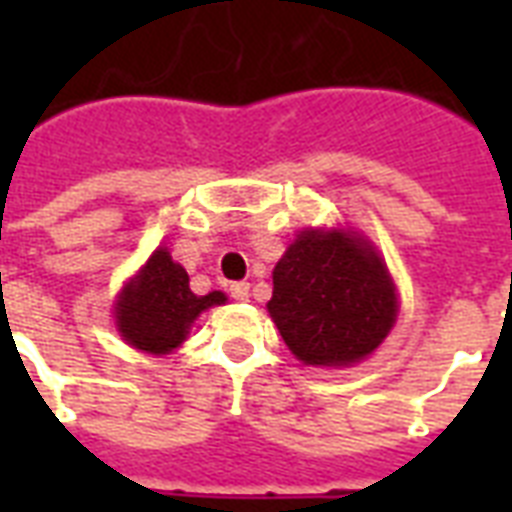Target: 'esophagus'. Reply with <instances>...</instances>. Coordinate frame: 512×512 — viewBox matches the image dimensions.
Listing matches in <instances>:
<instances>
[{"label":"esophagus","mask_w":512,"mask_h":512,"mask_svg":"<svg viewBox=\"0 0 512 512\" xmlns=\"http://www.w3.org/2000/svg\"><path fill=\"white\" fill-rule=\"evenodd\" d=\"M228 292H231L233 300H239V303L249 300V284H247V281H233L231 287H228Z\"/></svg>","instance_id":"34e87169"}]
</instances>
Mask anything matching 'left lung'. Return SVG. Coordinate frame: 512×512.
Segmentation results:
<instances>
[{
  "instance_id": "obj_1",
  "label": "left lung",
  "mask_w": 512,
  "mask_h": 512,
  "mask_svg": "<svg viewBox=\"0 0 512 512\" xmlns=\"http://www.w3.org/2000/svg\"><path fill=\"white\" fill-rule=\"evenodd\" d=\"M268 313L303 364L345 366L388 337L396 292L369 241L303 231L273 268Z\"/></svg>"
}]
</instances>
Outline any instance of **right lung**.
Returning a JSON list of instances; mask_svg holds the SVG:
<instances>
[{"instance_id": "add662e5", "label": "right lung", "mask_w": 512, "mask_h": 512, "mask_svg": "<svg viewBox=\"0 0 512 512\" xmlns=\"http://www.w3.org/2000/svg\"><path fill=\"white\" fill-rule=\"evenodd\" d=\"M220 303H225L223 292L193 295L183 265L172 263L167 249H156L124 287L116 303V327L130 345L159 356L185 340L201 311Z\"/></svg>"}]
</instances>
